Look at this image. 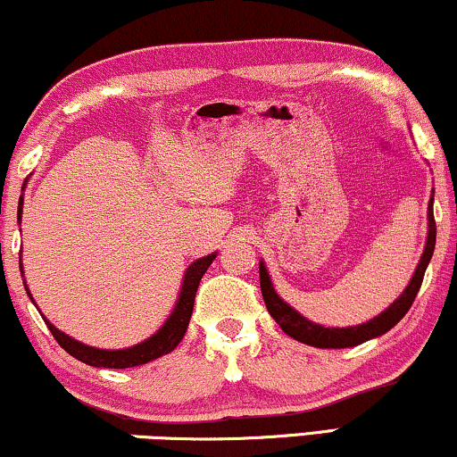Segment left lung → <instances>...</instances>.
Listing matches in <instances>:
<instances>
[{
	"instance_id": "obj_1",
	"label": "left lung",
	"mask_w": 457,
	"mask_h": 457,
	"mask_svg": "<svg viewBox=\"0 0 457 457\" xmlns=\"http://www.w3.org/2000/svg\"><path fill=\"white\" fill-rule=\"evenodd\" d=\"M435 241H436V224L433 216V199L428 204V241L427 247H424V253L420 258V264H418L414 277H411L410 285L405 287L402 297L397 302L389 305V310H385L383 314L374 318V320L360 324V327H349V328H324L320 324H314L305 320L302 314H297L291 305H287L283 299H280L272 289V280L268 277L264 264H260V287H262V297H264V303L270 316L277 320L280 328L285 330L287 335L293 337V339L308 343V345L322 347V349H341V347H353L360 345L368 339H374V337H380L386 330L395 327V324L402 320V318L408 314V310L414 303V299L420 291L424 272H427V266L430 258H433L435 252Z\"/></svg>"
}]
</instances>
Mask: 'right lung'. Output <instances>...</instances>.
Listing matches in <instances>:
<instances>
[{
  "label": "right lung",
  "instance_id": "1",
  "mask_svg": "<svg viewBox=\"0 0 457 457\" xmlns=\"http://www.w3.org/2000/svg\"><path fill=\"white\" fill-rule=\"evenodd\" d=\"M21 212H22V197H21V202H18V222H21ZM214 258H216V253L205 255V258L193 262V264L187 268V274L183 280V291H180L179 303H177V308H174L172 316L168 318L166 324L158 330V333H155L154 337H149L147 341H143L135 347L118 349V352H105V349L83 345V343L74 341L68 335L60 333V330L55 328L52 322L46 320V318H43V320H46L47 328L52 330L54 339L60 343V347L64 349V352L71 353L72 358L85 361V364L97 366V368H133V366L147 364V361L160 358V355L170 353L172 349L179 345L180 339L185 337L187 327H189V320H191V314H193V303H195V293H197L199 280H202V277L210 268L212 262H214Z\"/></svg>",
  "mask_w": 457,
  "mask_h": 457
}]
</instances>
